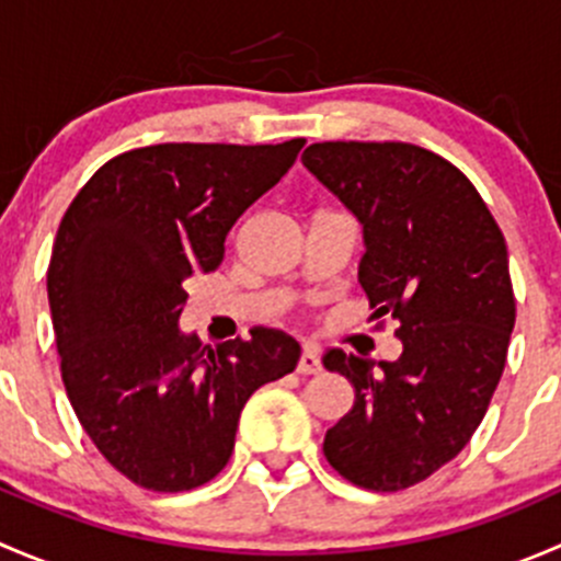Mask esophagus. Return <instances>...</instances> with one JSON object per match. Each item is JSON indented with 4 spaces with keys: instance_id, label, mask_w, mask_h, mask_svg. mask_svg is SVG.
I'll return each mask as SVG.
<instances>
[{
    "instance_id": "1",
    "label": "esophagus",
    "mask_w": 561,
    "mask_h": 561,
    "mask_svg": "<svg viewBox=\"0 0 561 561\" xmlns=\"http://www.w3.org/2000/svg\"><path fill=\"white\" fill-rule=\"evenodd\" d=\"M322 366H320V353L317 347H304L301 350V358H298V375H317Z\"/></svg>"
}]
</instances>
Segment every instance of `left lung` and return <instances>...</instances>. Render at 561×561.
<instances>
[{
	"instance_id": "obj_1",
	"label": "left lung",
	"mask_w": 561,
	"mask_h": 561,
	"mask_svg": "<svg viewBox=\"0 0 561 561\" xmlns=\"http://www.w3.org/2000/svg\"><path fill=\"white\" fill-rule=\"evenodd\" d=\"M301 162L364 228L358 282L401 339L399 358L380 364L322 355L355 388L322 450L360 489H410L461 454L505 369L516 325L505 236L472 181L421 146L328 140Z\"/></svg>"
}]
</instances>
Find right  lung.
Wrapping results in <instances>:
<instances>
[{
	"mask_svg": "<svg viewBox=\"0 0 561 561\" xmlns=\"http://www.w3.org/2000/svg\"><path fill=\"white\" fill-rule=\"evenodd\" d=\"M304 144L124 151L61 217L48 265L61 380L100 454L144 489L173 494L217 478L249 396L301 358L274 328L203 347L179 317L186 279L219 268L236 219Z\"/></svg>",
	"mask_w": 561,
	"mask_h": 561,
	"instance_id": "obj_1",
	"label": "right lung"
}]
</instances>
